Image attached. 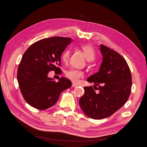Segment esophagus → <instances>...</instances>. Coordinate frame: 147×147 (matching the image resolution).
I'll return each instance as SVG.
<instances>
[{
	"label": "esophagus",
	"instance_id": "obj_1",
	"mask_svg": "<svg viewBox=\"0 0 147 147\" xmlns=\"http://www.w3.org/2000/svg\"><path fill=\"white\" fill-rule=\"evenodd\" d=\"M76 86H78V84H75V83H72V87H75Z\"/></svg>",
	"mask_w": 147,
	"mask_h": 147
}]
</instances>
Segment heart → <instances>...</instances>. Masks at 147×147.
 Listing matches in <instances>:
<instances>
[{
    "mask_svg": "<svg viewBox=\"0 0 147 147\" xmlns=\"http://www.w3.org/2000/svg\"><path fill=\"white\" fill-rule=\"evenodd\" d=\"M81 50L84 54L86 59L88 61H92L94 59L96 56V53L94 48L90 45H82L81 46ZM70 55V50L69 49H66L61 55V60L66 63L68 61ZM65 75L66 77L71 80L73 82H78L80 78L84 76V72L81 70L72 68L70 69L66 72Z\"/></svg>",
    "mask_w": 147,
    "mask_h": 147,
    "instance_id": "1",
    "label": "heart"
}]
</instances>
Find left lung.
I'll return each mask as SVG.
<instances>
[{"label":"left lung","instance_id":"8db88e82","mask_svg":"<svg viewBox=\"0 0 147 147\" xmlns=\"http://www.w3.org/2000/svg\"><path fill=\"white\" fill-rule=\"evenodd\" d=\"M100 50L103 60L99 71L87 79L94 83V89L92 86L84 87L85 93L79 100L84 114L95 120L109 117L121 108L129 99L132 85L131 72L125 60L104 45L101 44Z\"/></svg>","mask_w":147,"mask_h":147}]
</instances>
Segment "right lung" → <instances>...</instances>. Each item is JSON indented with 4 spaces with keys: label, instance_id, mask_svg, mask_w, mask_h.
Masks as SVG:
<instances>
[{
    "label": "right lung",
    "instance_id": "1",
    "mask_svg": "<svg viewBox=\"0 0 147 147\" xmlns=\"http://www.w3.org/2000/svg\"><path fill=\"white\" fill-rule=\"evenodd\" d=\"M71 38L55 36L40 39L24 53L17 71L19 87L24 100L32 107L45 110L55 104L71 81L61 77L58 82L48 78L49 72L60 75V57Z\"/></svg>",
    "mask_w": 147,
    "mask_h": 147
}]
</instances>
